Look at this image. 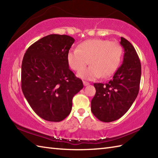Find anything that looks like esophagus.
Returning a JSON list of instances; mask_svg holds the SVG:
<instances>
[{"label": "esophagus", "mask_w": 158, "mask_h": 158, "mask_svg": "<svg viewBox=\"0 0 158 158\" xmlns=\"http://www.w3.org/2000/svg\"><path fill=\"white\" fill-rule=\"evenodd\" d=\"M83 85H84V86H87V85H89V83H88V82H87V81H83Z\"/></svg>", "instance_id": "34e87169"}]
</instances>
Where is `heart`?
Returning a JSON list of instances; mask_svg holds the SVG:
<instances>
[{"label":"heart","instance_id":"1","mask_svg":"<svg viewBox=\"0 0 158 158\" xmlns=\"http://www.w3.org/2000/svg\"><path fill=\"white\" fill-rule=\"evenodd\" d=\"M122 48L117 42L103 39H89L82 42L78 49L70 50L67 62L73 70L79 71L89 63L91 66L77 73V77L94 80L107 78L116 71L121 62Z\"/></svg>","mask_w":158,"mask_h":158}]
</instances>
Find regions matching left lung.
I'll return each mask as SVG.
<instances>
[{"label": "left lung", "instance_id": "left-lung-1", "mask_svg": "<svg viewBox=\"0 0 158 158\" xmlns=\"http://www.w3.org/2000/svg\"><path fill=\"white\" fill-rule=\"evenodd\" d=\"M124 49L122 64L106 83H94L96 94L91 101V110L103 122H111L125 114L138 96L141 65L135 48L121 37Z\"/></svg>", "mask_w": 158, "mask_h": 158}]
</instances>
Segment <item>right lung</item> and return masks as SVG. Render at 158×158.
<instances>
[{
  "label": "right lung",
  "mask_w": 158,
  "mask_h": 158,
  "mask_svg": "<svg viewBox=\"0 0 158 158\" xmlns=\"http://www.w3.org/2000/svg\"><path fill=\"white\" fill-rule=\"evenodd\" d=\"M75 39L49 35L26 50L22 64V89L32 110L49 122H61L72 109L73 96L83 89L67 62Z\"/></svg>",
  "instance_id": "right-lung-1"
}]
</instances>
